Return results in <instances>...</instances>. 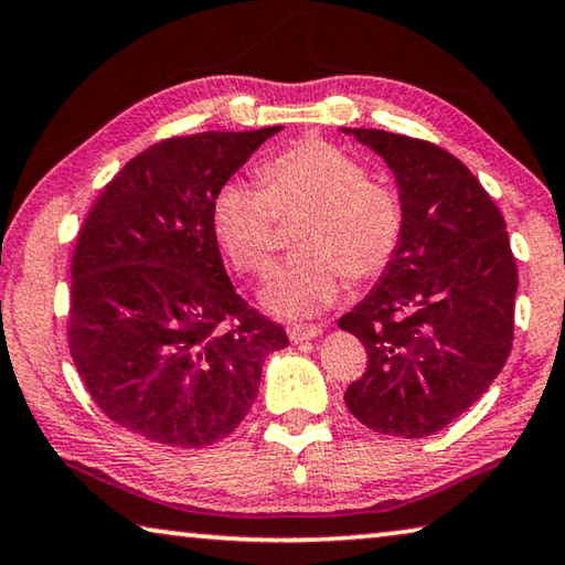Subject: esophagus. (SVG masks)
I'll use <instances>...</instances> for the list:
<instances>
[{
    "label": "esophagus",
    "mask_w": 565,
    "mask_h": 565,
    "mask_svg": "<svg viewBox=\"0 0 565 565\" xmlns=\"http://www.w3.org/2000/svg\"><path fill=\"white\" fill-rule=\"evenodd\" d=\"M286 334L294 344H301V342H311V339H317L321 334V329L317 324H291L286 327Z\"/></svg>",
    "instance_id": "esophagus-1"
}]
</instances>
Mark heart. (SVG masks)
I'll use <instances>...</instances> for the list:
<instances>
[{
  "instance_id": "1",
  "label": "heart",
  "mask_w": 565,
  "mask_h": 565,
  "mask_svg": "<svg viewBox=\"0 0 565 565\" xmlns=\"http://www.w3.org/2000/svg\"><path fill=\"white\" fill-rule=\"evenodd\" d=\"M297 231L299 256L274 271L262 299L289 319L315 317L342 297L347 276L372 281L387 271L405 231L397 191L370 178L354 156L309 138L262 168V183L228 181L211 205L213 234L241 274L264 276L281 221Z\"/></svg>"
}]
</instances>
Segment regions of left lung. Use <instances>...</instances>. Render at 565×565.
I'll list each match as a JSON object with an SVG mask.
<instances>
[{"mask_svg": "<svg viewBox=\"0 0 565 565\" xmlns=\"http://www.w3.org/2000/svg\"><path fill=\"white\" fill-rule=\"evenodd\" d=\"M342 130L384 158L405 211L397 256L339 319L370 356L344 402L374 433L427 437L476 405L513 347L518 268L505 218L435 142Z\"/></svg>", "mask_w": 565, "mask_h": 565, "instance_id": "obj_1", "label": "left lung"}]
</instances>
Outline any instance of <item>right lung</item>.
<instances>
[{"label":"right lung","mask_w":565,"mask_h":565,"mask_svg":"<svg viewBox=\"0 0 565 565\" xmlns=\"http://www.w3.org/2000/svg\"><path fill=\"white\" fill-rule=\"evenodd\" d=\"M281 125L160 140L103 188L77 234L67 342L115 425L170 447L234 433L289 344L238 297L213 234L218 188Z\"/></svg>","instance_id":"1"}]
</instances>
